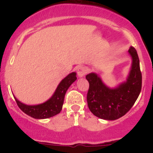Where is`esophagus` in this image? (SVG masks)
I'll return each instance as SVG.
<instances>
[{
	"instance_id": "1",
	"label": "esophagus",
	"mask_w": 153,
	"mask_h": 153,
	"mask_svg": "<svg viewBox=\"0 0 153 153\" xmlns=\"http://www.w3.org/2000/svg\"><path fill=\"white\" fill-rule=\"evenodd\" d=\"M86 70L85 69V67H80L78 68L77 74L79 77H83V76H84L86 75Z\"/></svg>"
}]
</instances>
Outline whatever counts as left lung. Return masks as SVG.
I'll list each match as a JSON object with an SVG mask.
<instances>
[{
    "mask_svg": "<svg viewBox=\"0 0 153 153\" xmlns=\"http://www.w3.org/2000/svg\"><path fill=\"white\" fill-rule=\"evenodd\" d=\"M129 53L132 58V69L126 83L116 89L105 86L95 74L86 76L89 82L86 100L88 107L94 116L107 120L122 117L134 105L142 89V73L136 50L130 47Z\"/></svg>",
    "mask_w": 153,
    "mask_h": 153,
    "instance_id": "8db88e82",
    "label": "left lung"
}]
</instances>
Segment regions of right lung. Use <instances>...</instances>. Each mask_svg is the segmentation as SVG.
I'll use <instances>...</instances> for the list:
<instances>
[{"mask_svg":"<svg viewBox=\"0 0 153 153\" xmlns=\"http://www.w3.org/2000/svg\"><path fill=\"white\" fill-rule=\"evenodd\" d=\"M76 79V73L69 74L58 85L54 94L49 100L36 106H27L18 101L15 98L16 102L20 109L30 117L35 119H47L60 113L63 107L66 92L70 86Z\"/></svg>","mask_w":153,"mask_h":153,"instance_id":"add662e5","label":"right lung"}]
</instances>
